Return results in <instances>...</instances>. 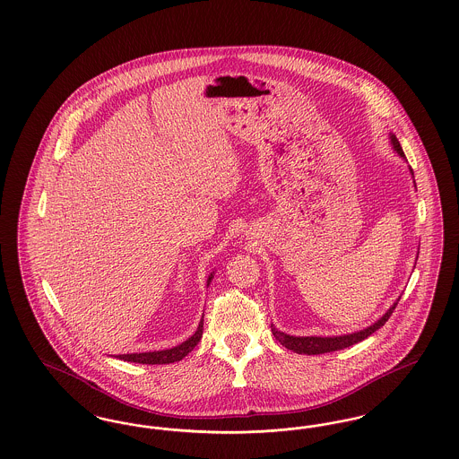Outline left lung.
Returning a JSON list of instances; mask_svg holds the SVG:
<instances>
[{
	"mask_svg": "<svg viewBox=\"0 0 459 459\" xmlns=\"http://www.w3.org/2000/svg\"><path fill=\"white\" fill-rule=\"evenodd\" d=\"M391 143H393L394 150L399 153V156L404 158L403 148H401L395 135H391ZM395 306H397V303H394L393 307H389V311L370 327L363 328V330L354 332V333H348V335H339V337H294V335H287L284 332L277 330L273 325H272V333L287 350L299 352V354H324V352H332V351L344 350V348H350L352 344H358V342L365 341L367 337H370L375 330L384 327L385 322L391 318Z\"/></svg>",
	"mask_w": 459,
	"mask_h": 459,
	"instance_id": "1",
	"label": "left lung"
}]
</instances>
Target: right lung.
I'll use <instances>...</instances> for the list:
<instances>
[{
  "instance_id": "right-lung-1",
  "label": "right lung",
  "mask_w": 459,
  "mask_h": 459,
  "mask_svg": "<svg viewBox=\"0 0 459 459\" xmlns=\"http://www.w3.org/2000/svg\"><path fill=\"white\" fill-rule=\"evenodd\" d=\"M213 275L208 277V285L212 282ZM203 335V320L199 322V327L196 332L184 341L182 344L175 346L172 350L153 351V352H134V354H120L118 358L124 361H131V363H143V365H167V363H174L180 361L184 356H187L191 351L196 348L197 342L201 341Z\"/></svg>"
}]
</instances>
